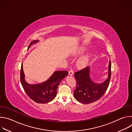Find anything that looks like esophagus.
<instances>
[{
    "label": "esophagus",
    "mask_w": 132,
    "mask_h": 132,
    "mask_svg": "<svg viewBox=\"0 0 132 132\" xmlns=\"http://www.w3.org/2000/svg\"><path fill=\"white\" fill-rule=\"evenodd\" d=\"M69 74L70 75H73V71L72 69H71L69 71Z\"/></svg>",
    "instance_id": "obj_1"
}]
</instances>
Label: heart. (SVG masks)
Wrapping results in <instances>:
<instances>
[{
  "label": "heart",
  "instance_id": "obj_1",
  "mask_svg": "<svg viewBox=\"0 0 132 132\" xmlns=\"http://www.w3.org/2000/svg\"><path fill=\"white\" fill-rule=\"evenodd\" d=\"M85 49L82 50V51H84ZM88 62V56H84V57L80 59L78 62H77V65L79 67H84L85 66Z\"/></svg>",
  "mask_w": 132,
  "mask_h": 132
}]
</instances>
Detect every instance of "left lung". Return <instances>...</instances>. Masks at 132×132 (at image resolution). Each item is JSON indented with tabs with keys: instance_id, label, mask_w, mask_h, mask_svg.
<instances>
[{
	"instance_id": "1",
	"label": "left lung",
	"mask_w": 132,
	"mask_h": 132,
	"mask_svg": "<svg viewBox=\"0 0 132 132\" xmlns=\"http://www.w3.org/2000/svg\"><path fill=\"white\" fill-rule=\"evenodd\" d=\"M111 64L109 62L108 78L102 83L97 84L90 77V67L87 66L75 72L76 88L73 91L75 98L84 104H89L100 99L106 92L111 76Z\"/></svg>"
}]
</instances>
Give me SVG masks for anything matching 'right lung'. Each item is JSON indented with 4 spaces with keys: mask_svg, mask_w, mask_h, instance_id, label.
Masks as SVG:
<instances>
[{
    "mask_svg": "<svg viewBox=\"0 0 132 132\" xmlns=\"http://www.w3.org/2000/svg\"><path fill=\"white\" fill-rule=\"evenodd\" d=\"M37 42H39L38 40L32 41L29 45L28 49L32 44ZM67 75L68 71L66 70L56 71L46 81L41 84L31 85L25 80L22 63L20 81L24 90L32 100L36 103L44 104L51 102L55 98L59 84Z\"/></svg>",
    "mask_w": 132,
    "mask_h": 132,
    "instance_id": "obj_1",
    "label": "right lung"
}]
</instances>
